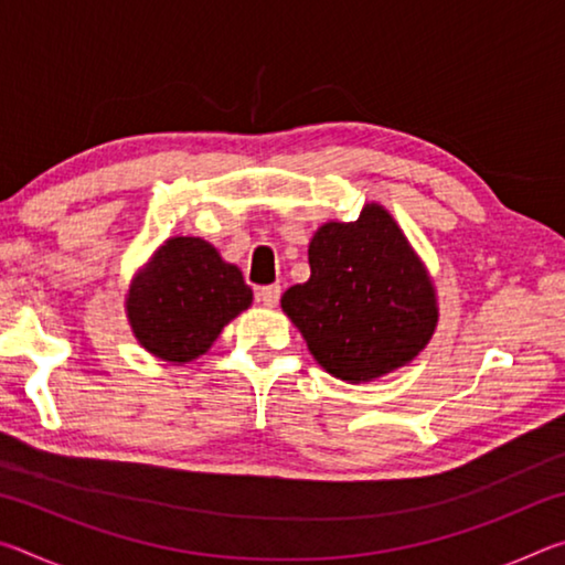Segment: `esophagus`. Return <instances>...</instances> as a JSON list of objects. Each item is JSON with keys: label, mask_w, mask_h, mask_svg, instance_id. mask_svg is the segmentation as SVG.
Masks as SVG:
<instances>
[{"label": "esophagus", "mask_w": 565, "mask_h": 565, "mask_svg": "<svg viewBox=\"0 0 565 565\" xmlns=\"http://www.w3.org/2000/svg\"><path fill=\"white\" fill-rule=\"evenodd\" d=\"M256 299H259L264 306H269V309H274V306L281 299V286L279 284L262 286V289L256 291Z\"/></svg>", "instance_id": "esophagus-1"}]
</instances>
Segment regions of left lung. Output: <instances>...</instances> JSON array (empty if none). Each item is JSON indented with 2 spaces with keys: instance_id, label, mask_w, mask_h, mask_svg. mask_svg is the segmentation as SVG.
<instances>
[{
  "instance_id": "obj_1",
  "label": "left lung",
  "mask_w": 565,
  "mask_h": 565,
  "mask_svg": "<svg viewBox=\"0 0 565 565\" xmlns=\"http://www.w3.org/2000/svg\"><path fill=\"white\" fill-rule=\"evenodd\" d=\"M309 266V281L286 289L281 309L331 376L376 381L431 341L434 279L381 204L363 206L356 222L321 224L311 236Z\"/></svg>"
}]
</instances>
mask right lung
<instances>
[{"label": "right lung", "instance_id": "right-lung-1", "mask_svg": "<svg viewBox=\"0 0 565 565\" xmlns=\"http://www.w3.org/2000/svg\"><path fill=\"white\" fill-rule=\"evenodd\" d=\"M238 266L199 236H171L134 274L124 296L134 339L151 356L189 363L214 347L218 333L252 306Z\"/></svg>", "mask_w": 565, "mask_h": 565}]
</instances>
